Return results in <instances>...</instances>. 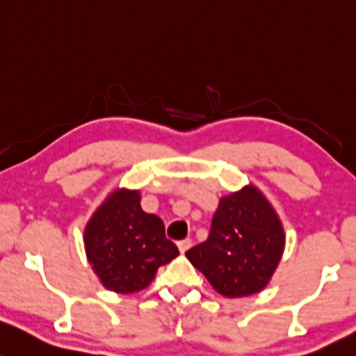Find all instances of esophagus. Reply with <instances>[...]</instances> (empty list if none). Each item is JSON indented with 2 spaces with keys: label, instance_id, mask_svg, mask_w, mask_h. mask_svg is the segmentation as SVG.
Instances as JSON below:
<instances>
[{
  "label": "esophagus",
  "instance_id": "esophagus-1",
  "mask_svg": "<svg viewBox=\"0 0 356 356\" xmlns=\"http://www.w3.org/2000/svg\"><path fill=\"white\" fill-rule=\"evenodd\" d=\"M191 244H193V241H191L189 237H188V238H182V241L177 242L179 250H181V252H186V250H188L189 247H191Z\"/></svg>",
  "mask_w": 356,
  "mask_h": 356
}]
</instances>
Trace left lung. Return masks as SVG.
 Instances as JSON below:
<instances>
[{
	"mask_svg": "<svg viewBox=\"0 0 356 356\" xmlns=\"http://www.w3.org/2000/svg\"><path fill=\"white\" fill-rule=\"evenodd\" d=\"M285 234L263 194L249 186L220 200L208 238L186 252L225 297H245L268 285L282 259Z\"/></svg>",
	"mask_w": 356,
	"mask_h": 356,
	"instance_id": "1",
	"label": "left lung"
}]
</instances>
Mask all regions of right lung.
Listing matches in <instances>:
<instances>
[{
	"instance_id": "right-lung-1",
	"label": "right lung",
	"mask_w": 356,
	"mask_h": 356,
	"mask_svg": "<svg viewBox=\"0 0 356 356\" xmlns=\"http://www.w3.org/2000/svg\"><path fill=\"white\" fill-rule=\"evenodd\" d=\"M88 263L104 286L118 293L147 288L156 269L179 256L156 215L140 207L138 191H115L85 228Z\"/></svg>"
}]
</instances>
